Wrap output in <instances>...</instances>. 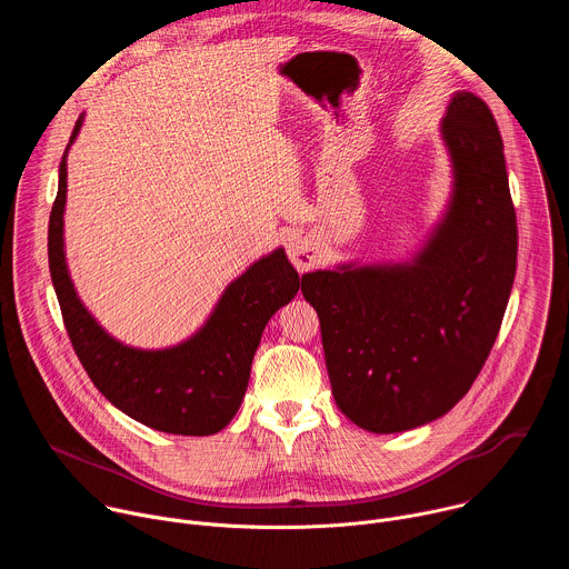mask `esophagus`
Instances as JSON below:
<instances>
[{
    "label": "esophagus",
    "instance_id": "esophagus-1",
    "mask_svg": "<svg viewBox=\"0 0 569 569\" xmlns=\"http://www.w3.org/2000/svg\"><path fill=\"white\" fill-rule=\"evenodd\" d=\"M288 257L299 272H306L317 263V248L308 238H292L288 242Z\"/></svg>",
    "mask_w": 569,
    "mask_h": 569
}]
</instances>
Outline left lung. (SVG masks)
<instances>
[{"mask_svg": "<svg viewBox=\"0 0 569 569\" xmlns=\"http://www.w3.org/2000/svg\"><path fill=\"white\" fill-rule=\"evenodd\" d=\"M441 134L455 191L417 259L301 277L338 408L376 435L426 426L466 396L496 345L516 279V209L489 106L457 92Z\"/></svg>", "mask_w": 569, "mask_h": 569, "instance_id": "left-lung-1", "label": "left lung"}]
</instances>
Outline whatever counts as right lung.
Instances as JSON below:
<instances>
[{
  "instance_id": "1",
  "label": "right lung",
  "mask_w": 569,
  "mask_h": 569,
  "mask_svg": "<svg viewBox=\"0 0 569 569\" xmlns=\"http://www.w3.org/2000/svg\"><path fill=\"white\" fill-rule=\"evenodd\" d=\"M80 126L83 117L76 121L67 150ZM67 150L49 216V270L80 365L114 408L152 430L184 437L220 432L246 396L266 323L299 290L297 270L283 250H274L229 283L204 327L187 342L161 351L123 347L80 303L67 272L62 242Z\"/></svg>"
}]
</instances>
